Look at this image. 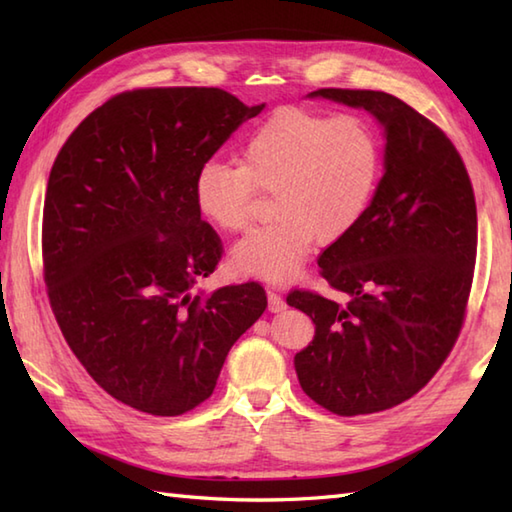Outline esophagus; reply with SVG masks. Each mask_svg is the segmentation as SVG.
Returning a JSON list of instances; mask_svg holds the SVG:
<instances>
[{
	"label": "esophagus",
	"mask_w": 512,
	"mask_h": 512,
	"mask_svg": "<svg viewBox=\"0 0 512 512\" xmlns=\"http://www.w3.org/2000/svg\"><path fill=\"white\" fill-rule=\"evenodd\" d=\"M268 310L270 312H281L286 310V299L275 290H268Z\"/></svg>",
	"instance_id": "esophagus-1"
}]
</instances>
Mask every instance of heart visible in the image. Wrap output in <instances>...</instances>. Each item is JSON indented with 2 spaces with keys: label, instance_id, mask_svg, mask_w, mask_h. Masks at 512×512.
Instances as JSON below:
<instances>
[{
  "label": "heart",
  "instance_id": "b5f03b06",
  "mask_svg": "<svg viewBox=\"0 0 512 512\" xmlns=\"http://www.w3.org/2000/svg\"><path fill=\"white\" fill-rule=\"evenodd\" d=\"M380 138L365 118L323 116L284 107L259 123L239 147V165L211 160L195 173L200 215L220 231L248 222L257 189L273 191L275 217L231 250L237 273L284 284L317 244L354 231L378 189Z\"/></svg>",
  "mask_w": 512,
  "mask_h": 512
}]
</instances>
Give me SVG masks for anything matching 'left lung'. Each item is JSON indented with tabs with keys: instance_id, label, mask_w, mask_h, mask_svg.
<instances>
[{
	"instance_id": "left-lung-1",
	"label": "left lung",
	"mask_w": 512,
	"mask_h": 512,
	"mask_svg": "<svg viewBox=\"0 0 512 512\" xmlns=\"http://www.w3.org/2000/svg\"><path fill=\"white\" fill-rule=\"evenodd\" d=\"M372 114L383 127V178L354 231L319 257L347 306L295 290L314 339L295 354L301 389L332 413L400 405L429 383L458 339L469 301L477 211L464 162L431 121L385 92H310Z\"/></svg>"
}]
</instances>
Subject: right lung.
<instances>
[{
	"label": "right lung",
	"instance_id": "1",
	"mask_svg": "<svg viewBox=\"0 0 512 512\" xmlns=\"http://www.w3.org/2000/svg\"><path fill=\"white\" fill-rule=\"evenodd\" d=\"M264 107L220 88L123 92L54 160L43 204L52 312L88 374L138 411L198 407L268 306L255 281L191 292L222 257L195 206V173Z\"/></svg>",
	"mask_w": 512,
	"mask_h": 512
}]
</instances>
